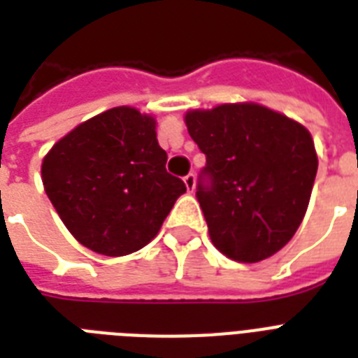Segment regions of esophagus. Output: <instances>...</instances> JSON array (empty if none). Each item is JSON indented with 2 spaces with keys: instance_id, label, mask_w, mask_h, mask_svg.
Returning <instances> with one entry per match:
<instances>
[{
  "instance_id": "obj_1",
  "label": "esophagus",
  "mask_w": 358,
  "mask_h": 358,
  "mask_svg": "<svg viewBox=\"0 0 358 358\" xmlns=\"http://www.w3.org/2000/svg\"><path fill=\"white\" fill-rule=\"evenodd\" d=\"M184 184H185V187H187V191H189V193H193V191H195V184H196L195 174L193 173L187 174V176L184 178Z\"/></svg>"
}]
</instances>
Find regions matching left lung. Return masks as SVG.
Returning <instances> with one entry per match:
<instances>
[{
  "instance_id": "1",
  "label": "left lung",
  "mask_w": 358,
  "mask_h": 358,
  "mask_svg": "<svg viewBox=\"0 0 358 358\" xmlns=\"http://www.w3.org/2000/svg\"><path fill=\"white\" fill-rule=\"evenodd\" d=\"M185 124L206 156L196 201L212 243L243 264L282 249L305 217L316 180L308 129L258 103L189 111Z\"/></svg>"
}]
</instances>
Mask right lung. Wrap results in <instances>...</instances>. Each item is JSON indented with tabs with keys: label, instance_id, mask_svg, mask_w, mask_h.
I'll use <instances>...</instances> for the list:
<instances>
[{
	"label": "right lung",
	"instance_id": "right-lung-1",
	"mask_svg": "<svg viewBox=\"0 0 358 358\" xmlns=\"http://www.w3.org/2000/svg\"><path fill=\"white\" fill-rule=\"evenodd\" d=\"M165 163L156 120L134 108H113L53 145L42 162V182L81 245L124 256L154 239L185 193Z\"/></svg>",
	"mask_w": 358,
	"mask_h": 358
}]
</instances>
